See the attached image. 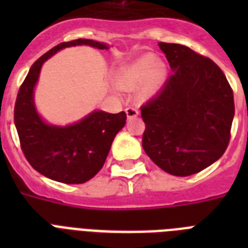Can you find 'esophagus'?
I'll return each mask as SVG.
<instances>
[{"label": "esophagus", "mask_w": 248, "mask_h": 248, "mask_svg": "<svg viewBox=\"0 0 248 248\" xmlns=\"http://www.w3.org/2000/svg\"><path fill=\"white\" fill-rule=\"evenodd\" d=\"M126 114H127V118L130 120V118H134V117L138 116V114H139V110L136 108H134V107H128V108H126Z\"/></svg>", "instance_id": "obj_1"}]
</instances>
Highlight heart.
<instances>
[{"instance_id": "1", "label": "heart", "mask_w": 248, "mask_h": 248, "mask_svg": "<svg viewBox=\"0 0 248 248\" xmlns=\"http://www.w3.org/2000/svg\"><path fill=\"white\" fill-rule=\"evenodd\" d=\"M166 75L167 69L165 64L159 62L157 56L147 54L124 68L118 76V85L128 91L141 86L138 96L141 101H145L158 93L165 82Z\"/></svg>"}]
</instances>
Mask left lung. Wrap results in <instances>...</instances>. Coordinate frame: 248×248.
Segmentation results:
<instances>
[{
    "label": "left lung",
    "mask_w": 248,
    "mask_h": 248,
    "mask_svg": "<svg viewBox=\"0 0 248 248\" xmlns=\"http://www.w3.org/2000/svg\"><path fill=\"white\" fill-rule=\"evenodd\" d=\"M158 46L172 75L141 107L143 148L163 171L189 176L227 151L234 117L233 90L211 59L183 45Z\"/></svg>",
    "instance_id": "8db88e82"
}]
</instances>
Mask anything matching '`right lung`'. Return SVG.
<instances>
[{"mask_svg": "<svg viewBox=\"0 0 248 248\" xmlns=\"http://www.w3.org/2000/svg\"><path fill=\"white\" fill-rule=\"evenodd\" d=\"M78 45L109 48L107 44L83 38L51 48L31 67L14 109V122L27 161L44 176L64 184H82L93 179L104 166L113 140L126 124L124 112L93 110L68 126L48 124L37 113L33 95L44 63L62 48Z\"/></svg>", "mask_w": 248, "mask_h": 248, "instance_id": "add662e5", "label": "right lung"}]
</instances>
